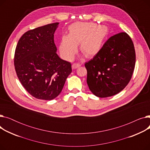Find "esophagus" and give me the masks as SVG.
Wrapping results in <instances>:
<instances>
[{
    "label": "esophagus",
    "mask_w": 150,
    "mask_h": 150,
    "mask_svg": "<svg viewBox=\"0 0 150 150\" xmlns=\"http://www.w3.org/2000/svg\"><path fill=\"white\" fill-rule=\"evenodd\" d=\"M80 66H81V64H79V63H74V64L72 66V67L73 69H75L76 68L80 67Z\"/></svg>",
    "instance_id": "34e87169"
}]
</instances>
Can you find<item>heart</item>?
Instances as JSON below:
<instances>
[{
	"mask_svg": "<svg viewBox=\"0 0 150 150\" xmlns=\"http://www.w3.org/2000/svg\"><path fill=\"white\" fill-rule=\"evenodd\" d=\"M108 33L104 26L91 22H76L69 27V35L61 38L59 50L64 59H73L80 44V51L87 58L96 55L100 50Z\"/></svg>",
	"mask_w": 150,
	"mask_h": 150,
	"instance_id": "1",
	"label": "heart"
}]
</instances>
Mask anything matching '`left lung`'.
<instances>
[{"label":"left lung","mask_w":150,"mask_h":150,"mask_svg":"<svg viewBox=\"0 0 150 150\" xmlns=\"http://www.w3.org/2000/svg\"><path fill=\"white\" fill-rule=\"evenodd\" d=\"M135 63L136 52L130 36L121 32L110 37L84 64L89 89L100 98L119 93L131 79Z\"/></svg>","instance_id":"left-lung-1"}]
</instances>
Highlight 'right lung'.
<instances>
[{
  "label": "right lung",
  "instance_id": "1",
  "mask_svg": "<svg viewBox=\"0 0 150 150\" xmlns=\"http://www.w3.org/2000/svg\"><path fill=\"white\" fill-rule=\"evenodd\" d=\"M58 22L27 31L16 47L14 64L20 82L36 98L50 100L61 92L72 72L69 62L57 54L54 33Z\"/></svg>",
  "mask_w": 150,
  "mask_h": 150
}]
</instances>
